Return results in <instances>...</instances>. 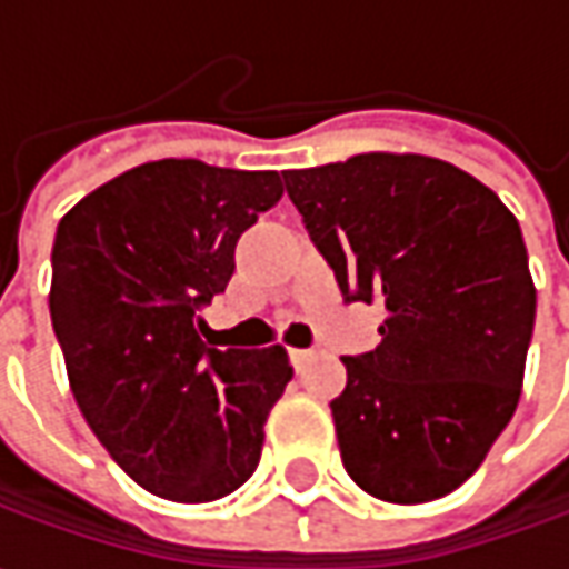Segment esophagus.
Wrapping results in <instances>:
<instances>
[{"label":"esophagus","instance_id":"34e87169","mask_svg":"<svg viewBox=\"0 0 569 569\" xmlns=\"http://www.w3.org/2000/svg\"><path fill=\"white\" fill-rule=\"evenodd\" d=\"M317 358V351L313 348H291V361H295L297 370H303L307 363Z\"/></svg>","mask_w":569,"mask_h":569}]
</instances>
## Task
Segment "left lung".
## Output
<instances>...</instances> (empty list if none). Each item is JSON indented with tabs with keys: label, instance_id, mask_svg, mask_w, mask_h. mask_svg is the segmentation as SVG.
<instances>
[{
	"label": "left lung",
	"instance_id": "obj_1",
	"mask_svg": "<svg viewBox=\"0 0 569 569\" xmlns=\"http://www.w3.org/2000/svg\"><path fill=\"white\" fill-rule=\"evenodd\" d=\"M284 189L348 303H382V341L341 358V466L389 503L456 491L510 425L536 326L519 221L466 170L358 154L284 170Z\"/></svg>",
	"mask_w": 569,
	"mask_h": 569
}]
</instances>
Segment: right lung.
Listing matches in <instances>:
<instances>
[{
  "label": "right lung",
  "mask_w": 569,
  "mask_h": 569,
  "mask_svg": "<svg viewBox=\"0 0 569 569\" xmlns=\"http://www.w3.org/2000/svg\"><path fill=\"white\" fill-rule=\"evenodd\" d=\"M281 192L274 170L167 158L94 189L56 228L50 319L72 396L144 491L208 503L259 466L295 367L281 345L208 348L199 313Z\"/></svg>",
  "instance_id": "1"
}]
</instances>
